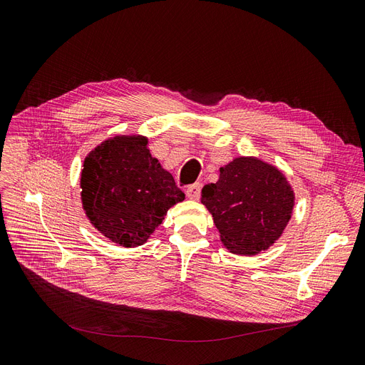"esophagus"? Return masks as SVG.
Listing matches in <instances>:
<instances>
[{
    "label": "esophagus",
    "mask_w": 365,
    "mask_h": 365,
    "mask_svg": "<svg viewBox=\"0 0 365 365\" xmlns=\"http://www.w3.org/2000/svg\"><path fill=\"white\" fill-rule=\"evenodd\" d=\"M200 195H201V185L200 183H194V185L186 187V197L189 200H200Z\"/></svg>",
    "instance_id": "34e87169"
}]
</instances>
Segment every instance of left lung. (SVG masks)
Returning <instances> with one entry per match:
<instances>
[{
    "mask_svg": "<svg viewBox=\"0 0 365 365\" xmlns=\"http://www.w3.org/2000/svg\"><path fill=\"white\" fill-rule=\"evenodd\" d=\"M219 239L230 252L253 257L270 249L292 217L295 194L283 171L257 156H237L201 191Z\"/></svg>",
    "mask_w": 365,
    "mask_h": 365,
    "instance_id": "left-lung-1",
    "label": "left lung"
}]
</instances>
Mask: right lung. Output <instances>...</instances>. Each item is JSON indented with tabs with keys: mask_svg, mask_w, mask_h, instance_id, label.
I'll return each instance as SVG.
<instances>
[{
	"mask_svg": "<svg viewBox=\"0 0 365 365\" xmlns=\"http://www.w3.org/2000/svg\"><path fill=\"white\" fill-rule=\"evenodd\" d=\"M140 134H118L93 148L81 173L82 207L92 227L123 247L145 245L185 194Z\"/></svg>",
	"mask_w": 365,
	"mask_h": 365,
	"instance_id": "add662e5",
	"label": "right lung"
}]
</instances>
